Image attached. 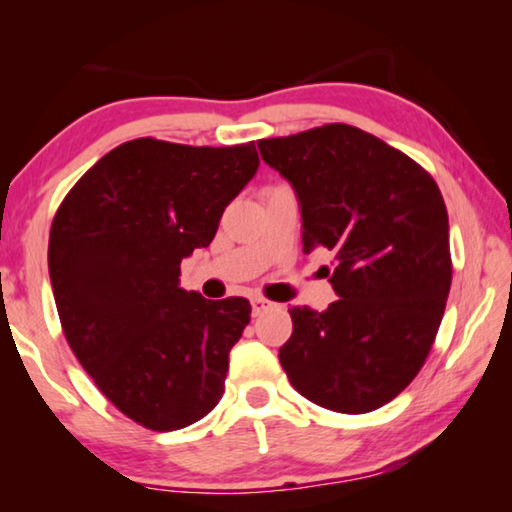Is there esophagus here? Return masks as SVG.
<instances>
[{
	"label": "esophagus",
	"mask_w": 512,
	"mask_h": 512,
	"mask_svg": "<svg viewBox=\"0 0 512 512\" xmlns=\"http://www.w3.org/2000/svg\"><path fill=\"white\" fill-rule=\"evenodd\" d=\"M250 305H253V314L259 316V314H264L266 309H271L273 302L271 300H264V298H253V300H250Z\"/></svg>",
	"instance_id": "obj_1"
}]
</instances>
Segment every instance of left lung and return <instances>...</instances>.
<instances>
[{
  "label": "left lung",
  "mask_w": 512,
  "mask_h": 512,
  "mask_svg": "<svg viewBox=\"0 0 512 512\" xmlns=\"http://www.w3.org/2000/svg\"><path fill=\"white\" fill-rule=\"evenodd\" d=\"M302 214V253L327 248L339 300L291 307L280 363L318 406L368 413L400 395L436 339L452 287L449 219L427 171L348 124L259 140Z\"/></svg>",
  "instance_id": "1"
}]
</instances>
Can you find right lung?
Listing matches in <instances>:
<instances>
[{
  "instance_id": "obj_1",
  "label": "right lung",
  "mask_w": 512,
  "mask_h": 512,
  "mask_svg": "<svg viewBox=\"0 0 512 512\" xmlns=\"http://www.w3.org/2000/svg\"><path fill=\"white\" fill-rule=\"evenodd\" d=\"M257 167L253 142L140 137L103 155L51 223L49 277L69 348L146 429L189 427L221 400L250 302L180 289V262L210 246Z\"/></svg>"
}]
</instances>
